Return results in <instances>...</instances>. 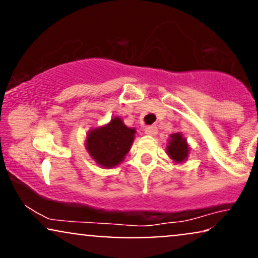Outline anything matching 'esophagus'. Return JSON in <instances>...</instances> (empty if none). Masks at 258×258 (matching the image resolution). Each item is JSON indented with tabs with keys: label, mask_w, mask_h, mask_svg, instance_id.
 <instances>
[{
	"label": "esophagus",
	"mask_w": 258,
	"mask_h": 258,
	"mask_svg": "<svg viewBox=\"0 0 258 258\" xmlns=\"http://www.w3.org/2000/svg\"><path fill=\"white\" fill-rule=\"evenodd\" d=\"M146 133L148 136H155L156 133H158V127L156 126H147L146 127Z\"/></svg>",
	"instance_id": "esophagus-1"
}]
</instances>
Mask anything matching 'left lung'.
<instances>
[{"label":"left lung","instance_id":"8db88e82","mask_svg":"<svg viewBox=\"0 0 258 258\" xmlns=\"http://www.w3.org/2000/svg\"><path fill=\"white\" fill-rule=\"evenodd\" d=\"M166 147V153L174 162H183L188 158L189 146L186 143V139L183 137L182 133H173L170 136Z\"/></svg>","mask_w":258,"mask_h":258}]
</instances>
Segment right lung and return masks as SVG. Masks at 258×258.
<instances>
[{"mask_svg": "<svg viewBox=\"0 0 258 258\" xmlns=\"http://www.w3.org/2000/svg\"><path fill=\"white\" fill-rule=\"evenodd\" d=\"M135 133V128L127 127L120 117L115 116L108 125L88 132L86 149L102 167H115L123 161L131 149Z\"/></svg>", "mask_w": 258, "mask_h": 258, "instance_id": "add662e5", "label": "right lung"}]
</instances>
